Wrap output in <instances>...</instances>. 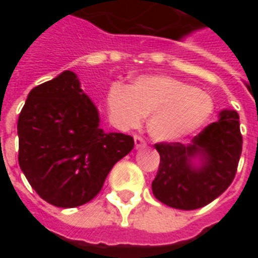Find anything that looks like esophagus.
<instances>
[{
	"mask_svg": "<svg viewBox=\"0 0 258 258\" xmlns=\"http://www.w3.org/2000/svg\"><path fill=\"white\" fill-rule=\"evenodd\" d=\"M134 142H135V149H142V148H145L146 146L145 140H144L142 137H140V135H135Z\"/></svg>",
	"mask_w": 258,
	"mask_h": 258,
	"instance_id": "34e87169",
	"label": "esophagus"
}]
</instances>
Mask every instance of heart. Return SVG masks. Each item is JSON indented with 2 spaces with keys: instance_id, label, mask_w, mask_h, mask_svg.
Instances as JSON below:
<instances>
[{
  "instance_id": "obj_1",
  "label": "heart",
  "mask_w": 258,
  "mask_h": 258,
  "mask_svg": "<svg viewBox=\"0 0 258 258\" xmlns=\"http://www.w3.org/2000/svg\"><path fill=\"white\" fill-rule=\"evenodd\" d=\"M106 109L118 130L135 128L149 114V134L162 142H174L207 124L214 101L207 92L178 79L141 76L130 87L113 84L107 91Z\"/></svg>"
}]
</instances>
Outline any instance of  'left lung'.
<instances>
[{
    "instance_id": "obj_1",
    "label": "left lung",
    "mask_w": 258,
    "mask_h": 258,
    "mask_svg": "<svg viewBox=\"0 0 258 258\" xmlns=\"http://www.w3.org/2000/svg\"><path fill=\"white\" fill-rule=\"evenodd\" d=\"M160 164L152 192L179 210H195L217 199L235 178L242 153L239 114L221 110L189 144H156Z\"/></svg>"
}]
</instances>
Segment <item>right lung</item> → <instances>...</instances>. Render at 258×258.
<instances>
[{
  "mask_svg": "<svg viewBox=\"0 0 258 258\" xmlns=\"http://www.w3.org/2000/svg\"><path fill=\"white\" fill-rule=\"evenodd\" d=\"M99 113L77 79L64 70L29 92L18 120L19 166L40 198L56 207L85 205L134 148L121 133H105Z\"/></svg>",
  "mask_w": 258,
  "mask_h": 258,
  "instance_id": "right-lung-1",
  "label": "right lung"
}]
</instances>
